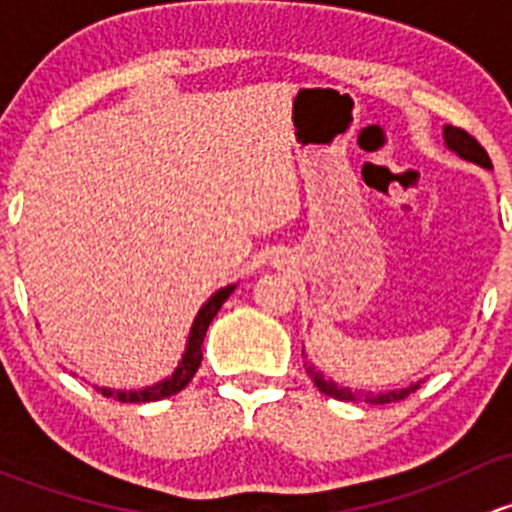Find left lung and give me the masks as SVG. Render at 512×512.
<instances>
[{"mask_svg":"<svg viewBox=\"0 0 512 512\" xmlns=\"http://www.w3.org/2000/svg\"><path fill=\"white\" fill-rule=\"evenodd\" d=\"M443 141H446V146L451 148L453 153H458L463 160H471V163L476 165H483V168H490V158L488 153H485V148L480 146L476 138L471 136V133H466L463 128H456V126H443ZM304 366H307V374L312 376L314 384H317V389L322 391V394L332 396V399H339V401H369V404H391V401H401L406 399L409 394H414L418 386L423 384V381H416V384L406 386V389H394V391H384V394H366L361 396L359 391H352L347 389V386H339L334 384L332 379H327V376L322 374V371H317V366L312 364V361H304Z\"/></svg>","mask_w":512,"mask_h":512,"instance_id":"left-lung-1","label":"left lung"}]
</instances>
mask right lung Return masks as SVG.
Segmentation results:
<instances>
[{"mask_svg":"<svg viewBox=\"0 0 512 512\" xmlns=\"http://www.w3.org/2000/svg\"><path fill=\"white\" fill-rule=\"evenodd\" d=\"M232 292H235V285H227L223 289H218V292H215L213 297L203 304V307H200L198 317H195L193 327H190L188 344H185V354H183V359H180L178 369L173 371V376H168V379L158 381V384H153V386H146V389H141V391H116V389H106V386L98 391H101L106 399L123 401V404H146V401H160V399H168V396L178 394V391H183L185 386H188V381L195 376V371H198L200 361H203L205 332H208L210 322H213L215 314H218V309L223 307V302L230 297Z\"/></svg>","mask_w":512,"mask_h":512,"instance_id":"1","label":"right lung"}]
</instances>
